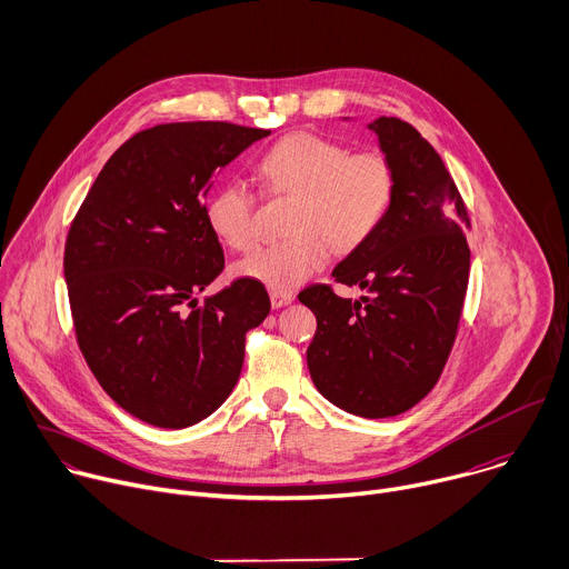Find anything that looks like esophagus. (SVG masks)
Instances as JSON below:
<instances>
[{
  "label": "esophagus",
  "mask_w": 569,
  "mask_h": 569,
  "mask_svg": "<svg viewBox=\"0 0 569 569\" xmlns=\"http://www.w3.org/2000/svg\"><path fill=\"white\" fill-rule=\"evenodd\" d=\"M293 302V293L291 291H271V305L278 309V307H284Z\"/></svg>",
  "instance_id": "1"
}]
</instances>
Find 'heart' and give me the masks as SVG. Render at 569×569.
Instances as JSON below:
<instances>
[{
	"mask_svg": "<svg viewBox=\"0 0 569 569\" xmlns=\"http://www.w3.org/2000/svg\"><path fill=\"white\" fill-rule=\"evenodd\" d=\"M260 172L276 192L296 194L289 217L291 238L253 249L236 273L269 287L293 291L331 253L363 247L388 217L397 194L392 161L379 150L352 152L346 143L311 132L280 139L260 161ZM203 217L212 236L244 251L256 240V197L244 181H223L210 192Z\"/></svg>",
	"mask_w": 569,
	"mask_h": 569,
	"instance_id": "obj_1",
	"label": "heart"
}]
</instances>
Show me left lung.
Segmentation results:
<instances>
[{
	"mask_svg": "<svg viewBox=\"0 0 569 569\" xmlns=\"http://www.w3.org/2000/svg\"><path fill=\"white\" fill-rule=\"evenodd\" d=\"M397 172L379 231L333 269L359 300L329 284L298 293L316 316L307 366L318 392L346 412L383 419L410 410L439 381L456 343L471 251L465 199L435 148L406 121L370 123Z\"/></svg>",
	"mask_w": 569,
	"mask_h": 569,
	"instance_id": "left-lung-1",
	"label": "left lung"
}]
</instances>
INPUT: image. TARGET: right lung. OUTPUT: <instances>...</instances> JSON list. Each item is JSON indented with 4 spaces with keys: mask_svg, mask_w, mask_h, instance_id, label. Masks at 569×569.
Instances as JSON below:
<instances>
[{
    "mask_svg": "<svg viewBox=\"0 0 569 569\" xmlns=\"http://www.w3.org/2000/svg\"><path fill=\"white\" fill-rule=\"evenodd\" d=\"M271 130L223 121L166 123L109 157L64 244L78 348L102 390L137 419L186 428L229 397L247 331L271 309L264 284L238 278L201 305L223 271L203 199Z\"/></svg>",
    "mask_w": 569,
    "mask_h": 569,
    "instance_id": "obj_1",
    "label": "right lung"
}]
</instances>
